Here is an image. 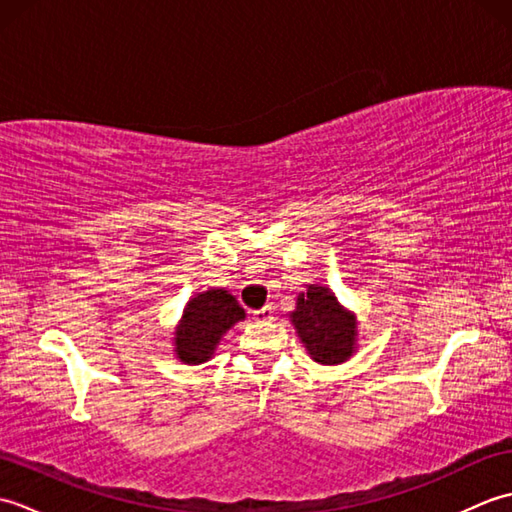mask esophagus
<instances>
[{"label": "esophagus", "mask_w": 512, "mask_h": 512, "mask_svg": "<svg viewBox=\"0 0 512 512\" xmlns=\"http://www.w3.org/2000/svg\"><path fill=\"white\" fill-rule=\"evenodd\" d=\"M273 314H275V308L273 306H264L253 312V319L257 323H266V321H273Z\"/></svg>", "instance_id": "1"}]
</instances>
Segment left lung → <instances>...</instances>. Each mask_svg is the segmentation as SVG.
Wrapping results in <instances>:
<instances>
[{
	"instance_id": "left-lung-1",
	"label": "left lung",
	"mask_w": 512,
	"mask_h": 512,
	"mask_svg": "<svg viewBox=\"0 0 512 512\" xmlns=\"http://www.w3.org/2000/svg\"><path fill=\"white\" fill-rule=\"evenodd\" d=\"M292 323L306 343V350L317 363H343L354 352L356 323L328 288L310 286L297 299V310L290 314Z\"/></svg>"
}]
</instances>
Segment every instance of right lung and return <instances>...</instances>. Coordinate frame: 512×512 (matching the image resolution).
Instances as JSON below:
<instances>
[{"mask_svg": "<svg viewBox=\"0 0 512 512\" xmlns=\"http://www.w3.org/2000/svg\"><path fill=\"white\" fill-rule=\"evenodd\" d=\"M244 317V308L226 290H206L193 297L176 332L178 358L189 365L209 361L222 334Z\"/></svg>", "mask_w": 512, "mask_h": 512, "instance_id": "obj_1", "label": "right lung"}]
</instances>
